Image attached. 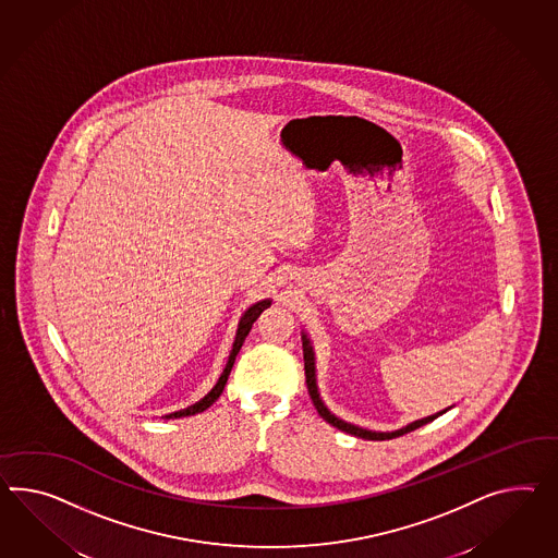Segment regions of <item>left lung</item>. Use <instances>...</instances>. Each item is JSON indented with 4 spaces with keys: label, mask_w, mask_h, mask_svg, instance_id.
Instances as JSON below:
<instances>
[{
    "label": "left lung",
    "mask_w": 558,
    "mask_h": 558,
    "mask_svg": "<svg viewBox=\"0 0 558 558\" xmlns=\"http://www.w3.org/2000/svg\"><path fill=\"white\" fill-rule=\"evenodd\" d=\"M303 360H305V383H307V390H310V397L314 400L317 413H319V416H322L326 423L333 425L336 429L343 430V433H350V435H354V437H362V439H368V441H386V439H395V437H400V435H404V433H411V430L418 429V427L427 425V423L435 421L437 416H441V414L445 413V411H441V413L430 414L427 418L414 421L411 425H407V427H402V429L399 430H392V433H376V430L360 429L356 425H350V423H345L342 418H338V416H333V414L329 413L328 409L324 407L322 399H319V395H317V386H315L314 352H312V345H310L307 336H303Z\"/></svg>",
    "instance_id": "obj_1"
}]
</instances>
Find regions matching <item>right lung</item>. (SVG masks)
<instances>
[{
	"instance_id": "right-lung-1",
	"label": "right lung",
	"mask_w": 558,
	"mask_h": 558,
	"mask_svg": "<svg viewBox=\"0 0 558 558\" xmlns=\"http://www.w3.org/2000/svg\"><path fill=\"white\" fill-rule=\"evenodd\" d=\"M271 305V301H258L255 303L253 307H248L246 312H244L243 317H241V324H239V329H236V338H234V343H232V352H230L229 364H227V368L225 372L220 374V378H218V383H216L215 388L204 397V399L198 400L196 404H192V407H187L184 411H178V413L166 414V418H180V416H190V414L202 413V411H206L213 402H216V399L222 395V390H225V385H227V380H229L230 371H232V364H234V357L239 354V350H241V345H243L244 338L248 336V331L253 328V324L257 322L258 315L263 314V310H267Z\"/></svg>"
}]
</instances>
